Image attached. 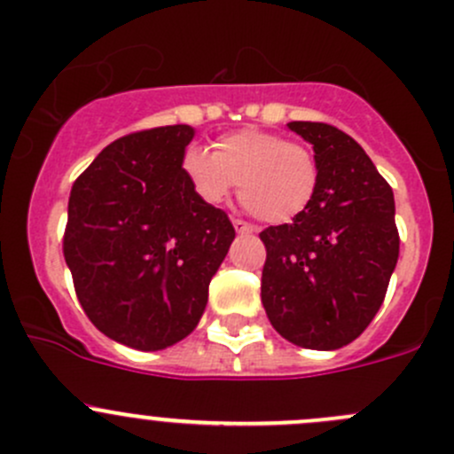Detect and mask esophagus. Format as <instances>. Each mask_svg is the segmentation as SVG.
<instances>
[{"mask_svg":"<svg viewBox=\"0 0 454 454\" xmlns=\"http://www.w3.org/2000/svg\"><path fill=\"white\" fill-rule=\"evenodd\" d=\"M232 226H235V231L239 232V235H252V232H254V226L247 222H243V219H239V217L232 219Z\"/></svg>","mask_w":454,"mask_h":454,"instance_id":"obj_1","label":"esophagus"}]
</instances>
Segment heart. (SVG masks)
I'll return each instance as SVG.
<instances>
[{"label": "heart", "instance_id": "b5f03b06", "mask_svg": "<svg viewBox=\"0 0 454 454\" xmlns=\"http://www.w3.org/2000/svg\"><path fill=\"white\" fill-rule=\"evenodd\" d=\"M189 187L204 204H222L239 183L241 202L259 219L289 223L311 207L319 165L311 147L274 132L243 128L183 156Z\"/></svg>", "mask_w": 454, "mask_h": 454}]
</instances>
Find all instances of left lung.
Instances as JSON below:
<instances>
[{
    "mask_svg": "<svg viewBox=\"0 0 454 454\" xmlns=\"http://www.w3.org/2000/svg\"><path fill=\"white\" fill-rule=\"evenodd\" d=\"M289 130L313 145L319 183L311 207L261 232V300L285 340L313 350L355 341L379 313L398 263L394 191L346 132L317 121Z\"/></svg>",
    "mask_w": 454,
    "mask_h": 454,
    "instance_id": "8db88e82",
    "label": "left lung"
}]
</instances>
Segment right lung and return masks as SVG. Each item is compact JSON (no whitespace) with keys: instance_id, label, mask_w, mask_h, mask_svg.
<instances>
[{"instance_id":"obj_1","label":"right lung","mask_w":454,"mask_h":454,"mask_svg":"<svg viewBox=\"0 0 454 454\" xmlns=\"http://www.w3.org/2000/svg\"><path fill=\"white\" fill-rule=\"evenodd\" d=\"M193 135L178 123L121 137L71 187L63 252L75 294L98 331L137 350L193 333L235 239L228 215L189 187Z\"/></svg>"}]
</instances>
